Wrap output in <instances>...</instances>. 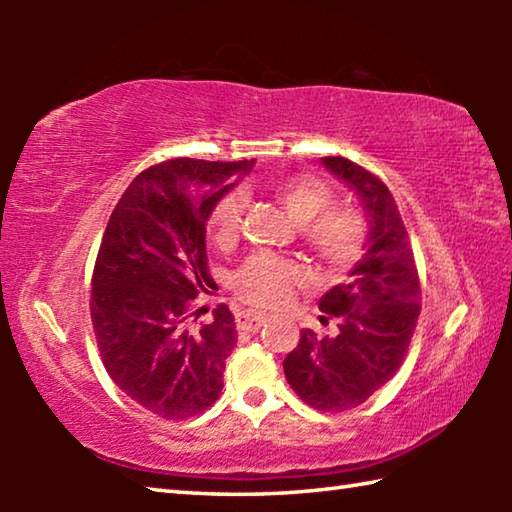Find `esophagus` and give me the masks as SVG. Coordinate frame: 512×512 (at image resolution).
I'll list each match as a JSON object with an SVG mask.
<instances>
[{"label": "esophagus", "mask_w": 512, "mask_h": 512, "mask_svg": "<svg viewBox=\"0 0 512 512\" xmlns=\"http://www.w3.org/2000/svg\"><path fill=\"white\" fill-rule=\"evenodd\" d=\"M264 323H266V316L262 314H253V311H239L237 314V327L246 329V332H257Z\"/></svg>", "instance_id": "1"}]
</instances>
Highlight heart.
<instances>
[{
    "label": "heart",
    "mask_w": 512,
    "mask_h": 512,
    "mask_svg": "<svg viewBox=\"0 0 512 512\" xmlns=\"http://www.w3.org/2000/svg\"><path fill=\"white\" fill-rule=\"evenodd\" d=\"M275 196L300 225L302 237L314 255L329 268H345L357 262L368 239V225L352 207H332L334 192L323 180L289 176L275 183ZM246 196L239 189L223 194L210 214V235L219 246L237 239L244 223ZM305 280L302 268L277 255H253L232 275L235 296L257 309H275L296 293Z\"/></svg>",
    "instance_id": "b5f03b06"
}]
</instances>
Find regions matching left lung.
Wrapping results in <instances>:
<instances>
[{
	"label": "left lung",
	"instance_id": "1",
	"mask_svg": "<svg viewBox=\"0 0 512 512\" xmlns=\"http://www.w3.org/2000/svg\"><path fill=\"white\" fill-rule=\"evenodd\" d=\"M325 167L359 196L368 219L366 255L320 298V323L339 332L302 329L284 359V375L302 402L318 411L354 409L400 370L420 316V280L409 235L393 194L359 164L323 158Z\"/></svg>",
	"mask_w": 512,
	"mask_h": 512
}]
</instances>
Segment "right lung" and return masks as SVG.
<instances>
[{
	"mask_svg": "<svg viewBox=\"0 0 512 512\" xmlns=\"http://www.w3.org/2000/svg\"><path fill=\"white\" fill-rule=\"evenodd\" d=\"M255 160L176 158L137 176L110 214L92 275L90 314L110 379L146 411L185 420L219 400L235 316L219 305L194 325L214 287L205 225Z\"/></svg>",
	"mask_w": 512,
	"mask_h": 512,
	"instance_id": "right-lung-1",
	"label": "right lung"
}]
</instances>
